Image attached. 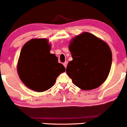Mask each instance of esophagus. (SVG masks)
Wrapping results in <instances>:
<instances>
[{
  "label": "esophagus",
  "mask_w": 127,
  "mask_h": 127,
  "mask_svg": "<svg viewBox=\"0 0 127 127\" xmlns=\"http://www.w3.org/2000/svg\"><path fill=\"white\" fill-rule=\"evenodd\" d=\"M63 65H64V66H65V68H66V66H67V62H64V63L63 64Z\"/></svg>",
  "instance_id": "obj_1"
}]
</instances>
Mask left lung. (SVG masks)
I'll return each mask as SVG.
<instances>
[{
  "mask_svg": "<svg viewBox=\"0 0 127 127\" xmlns=\"http://www.w3.org/2000/svg\"><path fill=\"white\" fill-rule=\"evenodd\" d=\"M69 50L73 60L66 72L75 85L83 90L101 86L107 79L112 65V52L107 44L95 35L83 32L72 39Z\"/></svg>",
  "mask_w": 127,
  "mask_h": 127,
  "instance_id": "left-lung-1",
  "label": "left lung"
}]
</instances>
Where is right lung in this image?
I'll return each instance as SVG.
<instances>
[{
    "label": "right lung",
    "instance_id": "1",
    "mask_svg": "<svg viewBox=\"0 0 127 127\" xmlns=\"http://www.w3.org/2000/svg\"><path fill=\"white\" fill-rule=\"evenodd\" d=\"M51 45L46 39H32L21 49L17 71L22 82L28 88L43 92L54 86L65 68L58 62L56 55L50 53Z\"/></svg>",
    "mask_w": 127,
    "mask_h": 127
}]
</instances>
